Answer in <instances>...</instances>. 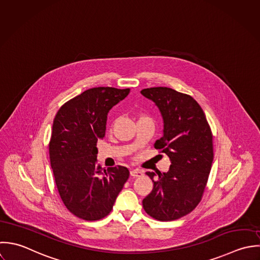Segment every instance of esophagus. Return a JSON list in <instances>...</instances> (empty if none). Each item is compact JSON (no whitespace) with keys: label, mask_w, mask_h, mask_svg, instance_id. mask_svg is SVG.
<instances>
[{"label":"esophagus","mask_w":260,"mask_h":260,"mask_svg":"<svg viewBox=\"0 0 260 260\" xmlns=\"http://www.w3.org/2000/svg\"><path fill=\"white\" fill-rule=\"evenodd\" d=\"M130 174L133 177H140L143 174V173L139 170H132V171H130Z\"/></svg>","instance_id":"obj_1"}]
</instances>
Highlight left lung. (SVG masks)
<instances>
[{
	"instance_id": "8db88e82",
	"label": "left lung",
	"mask_w": 260,
	"mask_h": 260,
	"mask_svg": "<svg viewBox=\"0 0 260 260\" xmlns=\"http://www.w3.org/2000/svg\"><path fill=\"white\" fill-rule=\"evenodd\" d=\"M164 120V135L154 147L171 159L168 173L147 172L153 181L143 201L145 212L159 221H173L190 213L200 203L211 172L213 136L201 106L188 94L171 87L144 88Z\"/></svg>"
}]
</instances>
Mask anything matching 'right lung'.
Listing matches in <instances>:
<instances>
[{
  "label": "right lung",
  "instance_id": "obj_1",
  "mask_svg": "<svg viewBox=\"0 0 260 260\" xmlns=\"http://www.w3.org/2000/svg\"><path fill=\"white\" fill-rule=\"evenodd\" d=\"M130 88L92 87L67 102L52 125L49 157L66 207L77 217L96 221L112 211L129 177L125 167L103 170L96 164V141L103 139L109 111Z\"/></svg>",
  "mask_w": 260,
  "mask_h": 260
}]
</instances>
